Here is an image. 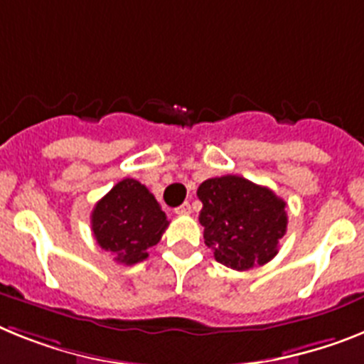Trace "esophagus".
Segmentation results:
<instances>
[{
    "mask_svg": "<svg viewBox=\"0 0 364 364\" xmlns=\"http://www.w3.org/2000/svg\"><path fill=\"white\" fill-rule=\"evenodd\" d=\"M176 213H177V215H191V213H192L191 203H188V201H185V203H183V205L177 207Z\"/></svg>",
    "mask_w": 364,
    "mask_h": 364,
    "instance_id": "obj_1",
    "label": "esophagus"
}]
</instances>
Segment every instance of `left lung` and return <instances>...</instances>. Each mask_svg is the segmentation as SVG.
<instances>
[{
    "label": "left lung",
    "instance_id": "obj_1",
    "mask_svg": "<svg viewBox=\"0 0 364 364\" xmlns=\"http://www.w3.org/2000/svg\"><path fill=\"white\" fill-rule=\"evenodd\" d=\"M198 198L203 239L216 261L242 272L276 257L287 233V203L270 188L222 176L201 183Z\"/></svg>",
    "mask_w": 364,
    "mask_h": 364
}]
</instances>
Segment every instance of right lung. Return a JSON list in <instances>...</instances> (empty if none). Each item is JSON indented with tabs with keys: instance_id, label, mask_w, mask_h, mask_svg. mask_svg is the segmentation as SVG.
<instances>
[{
	"instance_id": "1",
	"label": "right lung",
	"mask_w": 364,
	"mask_h": 364,
	"mask_svg": "<svg viewBox=\"0 0 364 364\" xmlns=\"http://www.w3.org/2000/svg\"><path fill=\"white\" fill-rule=\"evenodd\" d=\"M90 224L100 248L112 253L118 262L135 264L161 240L168 220L154 194L127 177L97 201Z\"/></svg>"
}]
</instances>
